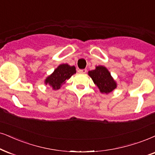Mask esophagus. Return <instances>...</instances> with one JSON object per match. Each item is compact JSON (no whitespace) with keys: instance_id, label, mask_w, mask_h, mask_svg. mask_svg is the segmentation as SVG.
<instances>
[{"instance_id":"obj_1","label":"esophagus","mask_w":155,"mask_h":155,"mask_svg":"<svg viewBox=\"0 0 155 155\" xmlns=\"http://www.w3.org/2000/svg\"><path fill=\"white\" fill-rule=\"evenodd\" d=\"M87 70L86 69V68H84V69H79V71H78V72L80 74H85V73H87Z\"/></svg>"}]
</instances>
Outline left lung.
I'll list each match as a JSON object with an SVG mask.
<instances>
[{"label": "left lung", "mask_w": 155, "mask_h": 155, "mask_svg": "<svg viewBox=\"0 0 155 155\" xmlns=\"http://www.w3.org/2000/svg\"><path fill=\"white\" fill-rule=\"evenodd\" d=\"M88 74L101 93L109 94L117 88L116 81L114 80L108 69L104 66H96L95 69L89 71Z\"/></svg>", "instance_id": "8db88e82"}]
</instances>
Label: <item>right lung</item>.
<instances>
[{"label": "right lung", "instance_id": "obj_1", "mask_svg": "<svg viewBox=\"0 0 155 155\" xmlns=\"http://www.w3.org/2000/svg\"><path fill=\"white\" fill-rule=\"evenodd\" d=\"M75 66H71L67 64H61L54 71L48 76L45 80V84H48L54 90L59 89L62 84L71 78L73 74H76Z\"/></svg>", "mask_w": 155, "mask_h": 155}]
</instances>
